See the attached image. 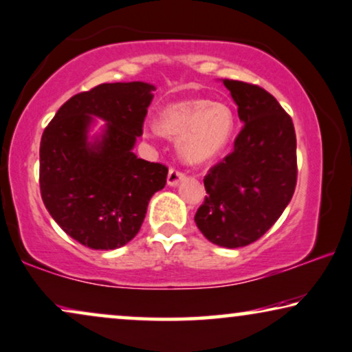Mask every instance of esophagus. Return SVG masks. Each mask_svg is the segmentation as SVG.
I'll use <instances>...</instances> for the list:
<instances>
[{
    "label": "esophagus",
    "instance_id": "34e87169",
    "mask_svg": "<svg viewBox=\"0 0 352 352\" xmlns=\"http://www.w3.org/2000/svg\"><path fill=\"white\" fill-rule=\"evenodd\" d=\"M185 179V173L179 170V168L172 167L170 170H168V175H167V184L170 186H177L180 184V180Z\"/></svg>",
    "mask_w": 352,
    "mask_h": 352
}]
</instances>
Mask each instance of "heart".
Instances as JSON below:
<instances>
[{
	"label": "heart",
	"instance_id": "b5f03b06",
	"mask_svg": "<svg viewBox=\"0 0 352 352\" xmlns=\"http://www.w3.org/2000/svg\"><path fill=\"white\" fill-rule=\"evenodd\" d=\"M233 114L225 104L208 100H186L168 104L161 112L157 125H149L148 133L162 130L177 138V148L186 162L201 164L219 156L230 142Z\"/></svg>",
	"mask_w": 352,
	"mask_h": 352
}]
</instances>
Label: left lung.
<instances>
[{
    "instance_id": "left-lung-1",
    "label": "left lung",
    "mask_w": 352,
    "mask_h": 352,
    "mask_svg": "<svg viewBox=\"0 0 352 352\" xmlns=\"http://www.w3.org/2000/svg\"><path fill=\"white\" fill-rule=\"evenodd\" d=\"M243 127L233 151L209 168L195 214L214 245L241 248L259 240L293 198L298 180L296 133L288 112L259 85L228 80Z\"/></svg>"
}]
</instances>
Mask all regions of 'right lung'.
Instances as JSON below:
<instances>
[{"mask_svg": "<svg viewBox=\"0 0 352 352\" xmlns=\"http://www.w3.org/2000/svg\"><path fill=\"white\" fill-rule=\"evenodd\" d=\"M154 87L101 83L74 95L41 135V199L63 230L91 250H116L140 232L148 203L166 186L168 168L132 153L143 135ZM96 115L108 122L95 144L86 132Z\"/></svg>", "mask_w": 352, "mask_h": 352, "instance_id": "1", "label": "right lung"}]
</instances>
